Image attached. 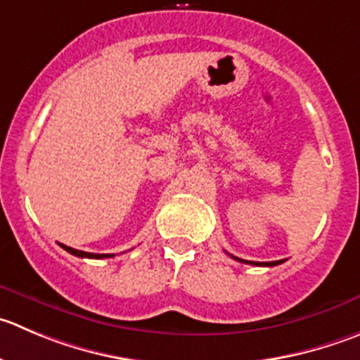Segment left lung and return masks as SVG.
Listing matches in <instances>:
<instances>
[{"label":"left lung","mask_w":360,"mask_h":360,"mask_svg":"<svg viewBox=\"0 0 360 360\" xmlns=\"http://www.w3.org/2000/svg\"><path fill=\"white\" fill-rule=\"evenodd\" d=\"M231 258H235V256H231ZM235 259H238V262L242 263H249V265H258V266H274L283 263V259H277V262H248V259H240V258H235Z\"/></svg>","instance_id":"1"}]
</instances>
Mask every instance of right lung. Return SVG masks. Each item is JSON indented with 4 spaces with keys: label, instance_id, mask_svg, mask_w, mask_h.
<instances>
[{
    "label": "right lung",
    "instance_id": "add662e5",
    "mask_svg": "<svg viewBox=\"0 0 360 360\" xmlns=\"http://www.w3.org/2000/svg\"><path fill=\"white\" fill-rule=\"evenodd\" d=\"M61 248L65 249L67 252L74 256H79V258H95V259H102V258H112L115 255H95V252H86V251H79V249H74V248H68V245L60 244Z\"/></svg>",
    "mask_w": 360,
    "mask_h": 360
}]
</instances>
